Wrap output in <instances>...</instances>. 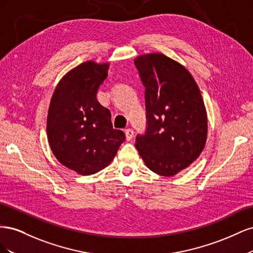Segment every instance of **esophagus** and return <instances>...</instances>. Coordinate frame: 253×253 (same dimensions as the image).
Segmentation results:
<instances>
[{
	"mask_svg": "<svg viewBox=\"0 0 253 253\" xmlns=\"http://www.w3.org/2000/svg\"><path fill=\"white\" fill-rule=\"evenodd\" d=\"M133 136H134V131H133V129L132 128H126V140L127 141L131 140L133 138Z\"/></svg>",
	"mask_w": 253,
	"mask_h": 253,
	"instance_id": "34e87169",
	"label": "esophagus"
}]
</instances>
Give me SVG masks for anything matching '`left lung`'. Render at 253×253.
<instances>
[{
    "instance_id": "obj_1",
    "label": "left lung",
    "mask_w": 253,
    "mask_h": 253,
    "mask_svg": "<svg viewBox=\"0 0 253 253\" xmlns=\"http://www.w3.org/2000/svg\"><path fill=\"white\" fill-rule=\"evenodd\" d=\"M134 64L144 91L147 131L135 147L151 171L174 176L203 152L208 120L195 80L185 66L164 53L138 56Z\"/></svg>"
}]
</instances>
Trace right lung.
I'll use <instances>...</instances> for the list:
<instances>
[{
  "label": "right lung",
  "instance_id": "add662e5",
  "mask_svg": "<svg viewBox=\"0 0 253 253\" xmlns=\"http://www.w3.org/2000/svg\"><path fill=\"white\" fill-rule=\"evenodd\" d=\"M109 63L86 61L60 80L47 115V139L58 162L81 175L108 167L125 133L113 128L110 111L97 100Z\"/></svg>",
  "mask_w": 253,
  "mask_h": 253
}]
</instances>
